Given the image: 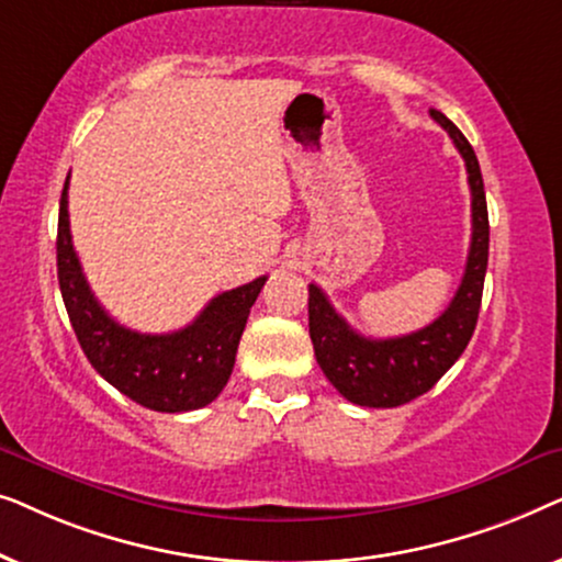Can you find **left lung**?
<instances>
[{
    "label": "left lung",
    "mask_w": 562,
    "mask_h": 562,
    "mask_svg": "<svg viewBox=\"0 0 562 562\" xmlns=\"http://www.w3.org/2000/svg\"><path fill=\"white\" fill-rule=\"evenodd\" d=\"M429 114L437 125L448 130L465 160L468 183H471V250H468L463 281L448 310L417 333L373 340L358 335L335 312L322 289L310 283V337L314 356L329 383L358 406L391 409L427 394L463 356L479 322L488 266V210L481 166L465 135L442 112L432 110Z\"/></svg>",
    "instance_id": "8db88e82"
}]
</instances>
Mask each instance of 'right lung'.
I'll use <instances>...</instances> for the list:
<instances>
[{
  "label": "right lung",
  "mask_w": 562,
  "mask_h": 562,
  "mask_svg": "<svg viewBox=\"0 0 562 562\" xmlns=\"http://www.w3.org/2000/svg\"><path fill=\"white\" fill-rule=\"evenodd\" d=\"M68 179L58 210V283L83 356L114 389L153 412H191L212 404L235 366L250 306L268 276L217 294L183 329L143 335L114 322L83 279L68 225Z\"/></svg>",
  "instance_id": "obj_1"
}]
</instances>
